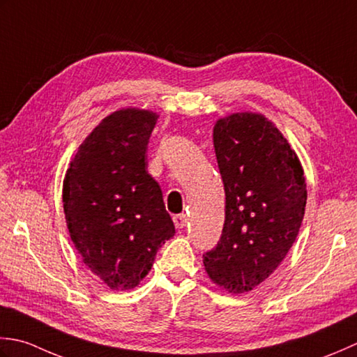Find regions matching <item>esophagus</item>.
Returning <instances> with one entry per match:
<instances>
[{
	"instance_id": "34e87169",
	"label": "esophagus",
	"mask_w": 357,
	"mask_h": 357,
	"mask_svg": "<svg viewBox=\"0 0 357 357\" xmlns=\"http://www.w3.org/2000/svg\"><path fill=\"white\" fill-rule=\"evenodd\" d=\"M172 220H174V225H176V228L181 229V228L186 227L188 215H186V214H177V215H174Z\"/></svg>"
}]
</instances>
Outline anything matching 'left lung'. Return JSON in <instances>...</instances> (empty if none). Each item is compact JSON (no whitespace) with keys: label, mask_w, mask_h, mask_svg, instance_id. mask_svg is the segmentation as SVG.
Wrapping results in <instances>:
<instances>
[{"label":"left lung","mask_w":357,"mask_h":357,"mask_svg":"<svg viewBox=\"0 0 357 357\" xmlns=\"http://www.w3.org/2000/svg\"><path fill=\"white\" fill-rule=\"evenodd\" d=\"M213 142L225 186V223L203 266L222 289L250 293L278 270L296 242L307 181L296 151L265 115L219 119Z\"/></svg>","instance_id":"1"}]
</instances>
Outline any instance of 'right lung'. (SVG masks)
<instances>
[{
  "label": "right lung",
  "mask_w": 357,
  "mask_h": 357,
  "mask_svg": "<svg viewBox=\"0 0 357 357\" xmlns=\"http://www.w3.org/2000/svg\"><path fill=\"white\" fill-rule=\"evenodd\" d=\"M158 115L123 107L92 129L63 180L70 240L83 264L117 291L135 288L165 240L176 234L160 185L148 174Z\"/></svg>",
  "instance_id": "right-lung-1"
}]
</instances>
